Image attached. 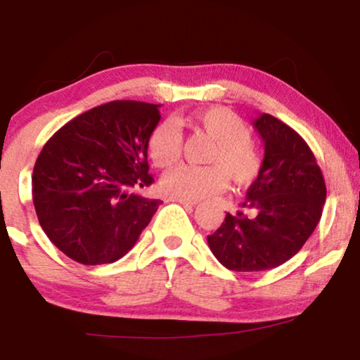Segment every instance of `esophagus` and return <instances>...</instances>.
<instances>
[{"instance_id": "esophagus-1", "label": "esophagus", "mask_w": 360, "mask_h": 360, "mask_svg": "<svg viewBox=\"0 0 360 360\" xmlns=\"http://www.w3.org/2000/svg\"><path fill=\"white\" fill-rule=\"evenodd\" d=\"M169 201H176V203H181V205H184V206H196V201H193V200H184V198L169 196Z\"/></svg>"}]
</instances>
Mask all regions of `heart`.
<instances>
[{
	"label": "heart",
	"mask_w": 360,
	"mask_h": 360,
	"mask_svg": "<svg viewBox=\"0 0 360 360\" xmlns=\"http://www.w3.org/2000/svg\"><path fill=\"white\" fill-rule=\"evenodd\" d=\"M191 122L214 140L208 155L212 166L183 164L164 174L160 186L167 194L184 200H201L225 188L229 176L237 184L257 177L262 157L252 143L250 128L232 110L214 106L191 115ZM148 154L155 166L171 167L181 157L183 134L174 120H164L148 137Z\"/></svg>",
	"instance_id": "1"
}]
</instances>
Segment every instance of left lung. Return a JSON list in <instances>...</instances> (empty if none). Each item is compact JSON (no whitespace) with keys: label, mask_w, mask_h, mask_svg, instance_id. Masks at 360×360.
I'll use <instances>...</instances> for the list:
<instances>
[{"label":"left lung","mask_w":360,"mask_h":360,"mask_svg":"<svg viewBox=\"0 0 360 360\" xmlns=\"http://www.w3.org/2000/svg\"><path fill=\"white\" fill-rule=\"evenodd\" d=\"M254 128L264 142L259 176L247 189L249 218L226 213L208 245L218 262L237 272L269 271L300 252L323 212V174L308 143L281 120L262 113Z\"/></svg>","instance_id":"obj_1"}]
</instances>
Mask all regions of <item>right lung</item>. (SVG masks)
<instances>
[{
    "label": "right lung",
    "mask_w": 360,
    "mask_h": 360,
    "mask_svg": "<svg viewBox=\"0 0 360 360\" xmlns=\"http://www.w3.org/2000/svg\"><path fill=\"white\" fill-rule=\"evenodd\" d=\"M160 105L111 101L65 123L45 143L32 174L40 226L84 266L122 259L150 223L160 200L135 189L152 184L147 143Z\"/></svg>",
    "instance_id": "obj_1"
}]
</instances>
